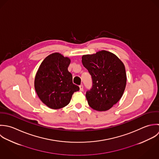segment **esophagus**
I'll return each mask as SVG.
<instances>
[{"label": "esophagus", "instance_id": "1", "mask_svg": "<svg viewBox=\"0 0 159 159\" xmlns=\"http://www.w3.org/2000/svg\"><path fill=\"white\" fill-rule=\"evenodd\" d=\"M80 91H83V85H80Z\"/></svg>", "mask_w": 159, "mask_h": 159}]
</instances>
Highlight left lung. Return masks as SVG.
Masks as SVG:
<instances>
[{"instance_id":"obj_1","label":"left lung","mask_w":159,"mask_h":159,"mask_svg":"<svg viewBox=\"0 0 159 159\" xmlns=\"http://www.w3.org/2000/svg\"><path fill=\"white\" fill-rule=\"evenodd\" d=\"M82 63L91 75L93 86L86 92L89 106L98 111H106L123 96L126 84L123 63L106 51L84 55Z\"/></svg>"}]
</instances>
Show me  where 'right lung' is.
<instances>
[{
	"instance_id": "right-lung-1",
	"label": "right lung",
	"mask_w": 159,
	"mask_h": 159,
	"mask_svg": "<svg viewBox=\"0 0 159 159\" xmlns=\"http://www.w3.org/2000/svg\"><path fill=\"white\" fill-rule=\"evenodd\" d=\"M70 59L60 53L48 55L41 63L34 80L36 92L41 101L52 109L67 106L80 88L73 83L68 70Z\"/></svg>"
}]
</instances>
